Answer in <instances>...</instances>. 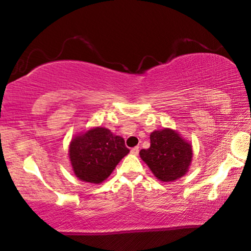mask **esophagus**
Instances as JSON below:
<instances>
[{
	"mask_svg": "<svg viewBox=\"0 0 251 251\" xmlns=\"http://www.w3.org/2000/svg\"><path fill=\"white\" fill-rule=\"evenodd\" d=\"M130 152H131V154H133V155H137V154L139 153V147H138V146L132 147V149H131V151H130Z\"/></svg>",
	"mask_w": 251,
	"mask_h": 251,
	"instance_id": "obj_1",
	"label": "esophagus"
}]
</instances>
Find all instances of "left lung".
<instances>
[{
    "mask_svg": "<svg viewBox=\"0 0 251 251\" xmlns=\"http://www.w3.org/2000/svg\"><path fill=\"white\" fill-rule=\"evenodd\" d=\"M151 146L139 155L157 179L174 181L183 177L190 168L192 145L173 129L155 130L151 133Z\"/></svg>",
    "mask_w": 251,
    "mask_h": 251,
    "instance_id": "left-lung-1",
    "label": "left lung"
}]
</instances>
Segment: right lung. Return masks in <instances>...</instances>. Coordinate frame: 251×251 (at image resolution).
<instances>
[{"instance_id":"obj_1","label":"right lung","mask_w":251,"mask_h":251,"mask_svg":"<svg viewBox=\"0 0 251 251\" xmlns=\"http://www.w3.org/2000/svg\"><path fill=\"white\" fill-rule=\"evenodd\" d=\"M70 160L78 179L100 184L129 153L125 139L97 126L75 136L70 144Z\"/></svg>"}]
</instances>
